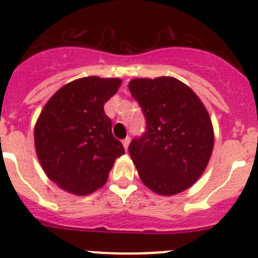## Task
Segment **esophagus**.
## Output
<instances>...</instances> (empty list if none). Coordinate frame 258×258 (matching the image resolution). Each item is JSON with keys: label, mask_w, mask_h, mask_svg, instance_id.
Here are the masks:
<instances>
[{"label": "esophagus", "mask_w": 258, "mask_h": 258, "mask_svg": "<svg viewBox=\"0 0 258 258\" xmlns=\"http://www.w3.org/2000/svg\"><path fill=\"white\" fill-rule=\"evenodd\" d=\"M131 143V137H126L125 140H122V145H124V149L127 150V146Z\"/></svg>", "instance_id": "esophagus-1"}]
</instances>
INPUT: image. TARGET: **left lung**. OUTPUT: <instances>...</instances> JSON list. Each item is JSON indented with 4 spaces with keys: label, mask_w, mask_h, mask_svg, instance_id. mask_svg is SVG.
Masks as SVG:
<instances>
[{
    "label": "left lung",
    "mask_w": 258,
    "mask_h": 258,
    "mask_svg": "<svg viewBox=\"0 0 258 258\" xmlns=\"http://www.w3.org/2000/svg\"><path fill=\"white\" fill-rule=\"evenodd\" d=\"M129 90L146 117V132L129 145L141 179L159 195L187 190L206 170L213 151L208 111L174 77L134 79Z\"/></svg>",
    "instance_id": "left-lung-1"
}]
</instances>
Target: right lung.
Returning <instances> with one entry per match:
<instances>
[{"label":"right lung","mask_w":258,"mask_h":258,"mask_svg":"<svg viewBox=\"0 0 258 258\" xmlns=\"http://www.w3.org/2000/svg\"><path fill=\"white\" fill-rule=\"evenodd\" d=\"M120 85V79L75 80L41 111L35 126L36 152L47 177L63 190L81 197L94 192L125 154L103 108Z\"/></svg>","instance_id":"1"}]
</instances>
